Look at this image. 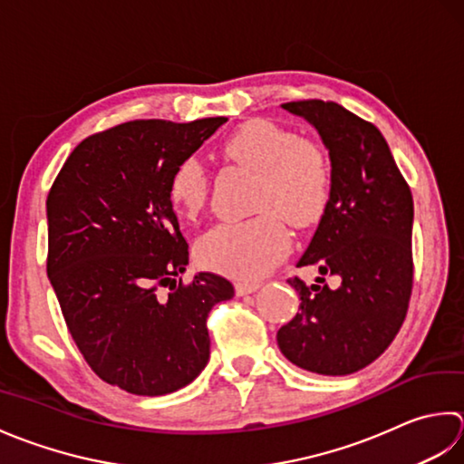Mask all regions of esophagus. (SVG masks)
I'll return each instance as SVG.
<instances>
[{"mask_svg":"<svg viewBox=\"0 0 464 464\" xmlns=\"http://www.w3.org/2000/svg\"><path fill=\"white\" fill-rule=\"evenodd\" d=\"M258 288H260V282H238V285H236V295L246 296V295H252V292H256Z\"/></svg>","mask_w":464,"mask_h":464,"instance_id":"1","label":"esophagus"}]
</instances>
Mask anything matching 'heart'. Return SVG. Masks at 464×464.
<instances>
[{
    "label": "heart",
    "mask_w": 464,
    "mask_h": 464,
    "mask_svg": "<svg viewBox=\"0 0 464 464\" xmlns=\"http://www.w3.org/2000/svg\"><path fill=\"white\" fill-rule=\"evenodd\" d=\"M224 154L258 174L254 210L248 220L212 226L196 242L200 266L238 280L260 278L288 250V232L277 216L295 228H306L323 218L333 196V168L314 141L266 120H250L224 141ZM168 198L174 210L194 220L204 210L208 179L194 158L179 162L169 176Z\"/></svg>",
    "instance_id": "heart-1"
}]
</instances>
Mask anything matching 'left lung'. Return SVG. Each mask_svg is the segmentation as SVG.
I'll return each mask as SVG.
<instances>
[{"label": "left lung", "instance_id": "left-lung-1", "mask_svg": "<svg viewBox=\"0 0 464 464\" xmlns=\"http://www.w3.org/2000/svg\"><path fill=\"white\" fill-rule=\"evenodd\" d=\"M318 131L333 168V196L298 266L338 276V288L304 285L296 316L276 334L280 353L304 371L344 376L391 346L412 290V196L391 148L371 121L334 102L282 103Z\"/></svg>", "mask_w": 464, "mask_h": 464}]
</instances>
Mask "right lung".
Masks as SVG:
<instances>
[{
    "label": "right lung",
    "instance_id": "obj_1",
    "mask_svg": "<svg viewBox=\"0 0 464 464\" xmlns=\"http://www.w3.org/2000/svg\"><path fill=\"white\" fill-rule=\"evenodd\" d=\"M226 121L136 120L90 136L47 196V276L65 324L92 371L126 392L190 384L210 358L208 312L234 296L218 274L178 278L188 244L168 198L176 166Z\"/></svg>",
    "mask_w": 464,
    "mask_h": 464
}]
</instances>
